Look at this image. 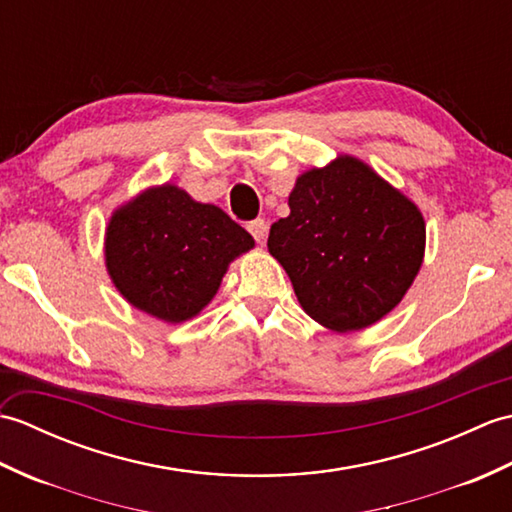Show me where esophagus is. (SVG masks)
<instances>
[{
    "label": "esophagus",
    "mask_w": 512,
    "mask_h": 512,
    "mask_svg": "<svg viewBox=\"0 0 512 512\" xmlns=\"http://www.w3.org/2000/svg\"><path fill=\"white\" fill-rule=\"evenodd\" d=\"M248 233L255 237V242H257V244H264L266 233H268V226H266V222H264V220H255V222H250V224H248Z\"/></svg>",
    "instance_id": "34e87169"
}]
</instances>
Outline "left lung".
Instances as JSON below:
<instances>
[{
    "instance_id": "8db88e82",
    "label": "left lung",
    "mask_w": 512,
    "mask_h": 512,
    "mask_svg": "<svg viewBox=\"0 0 512 512\" xmlns=\"http://www.w3.org/2000/svg\"><path fill=\"white\" fill-rule=\"evenodd\" d=\"M290 215L268 250L303 312L332 332H358L394 310L420 273L427 226L418 204L350 154L297 178Z\"/></svg>"
}]
</instances>
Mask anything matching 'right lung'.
<instances>
[{
  "label": "right lung",
  "mask_w": 512,
  "mask_h": 512,
  "mask_svg": "<svg viewBox=\"0 0 512 512\" xmlns=\"http://www.w3.org/2000/svg\"><path fill=\"white\" fill-rule=\"evenodd\" d=\"M103 248L107 275L129 306L184 323L209 306L228 266L255 239L220 206L165 182L114 209Z\"/></svg>",
  "instance_id": "obj_1"
}]
</instances>
